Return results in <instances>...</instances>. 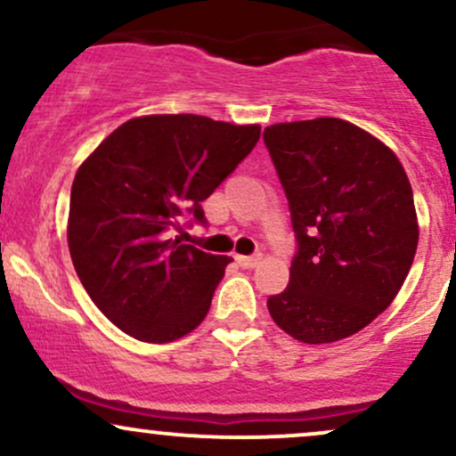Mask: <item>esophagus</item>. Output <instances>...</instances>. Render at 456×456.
I'll use <instances>...</instances> for the list:
<instances>
[{
	"instance_id": "34e87169",
	"label": "esophagus",
	"mask_w": 456,
	"mask_h": 456,
	"mask_svg": "<svg viewBox=\"0 0 456 456\" xmlns=\"http://www.w3.org/2000/svg\"><path fill=\"white\" fill-rule=\"evenodd\" d=\"M235 261H238L240 268H255V265L261 261V255H250V257H246V255H235Z\"/></svg>"
}]
</instances>
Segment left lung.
<instances>
[{"label":"left lung","instance_id":"8db88e82","mask_svg":"<svg viewBox=\"0 0 456 456\" xmlns=\"http://www.w3.org/2000/svg\"><path fill=\"white\" fill-rule=\"evenodd\" d=\"M264 141L300 246L287 289L268 297L270 315L300 343L352 337L410 274L418 216L405 169L388 145L338 118L274 124Z\"/></svg>","mask_w":456,"mask_h":456}]
</instances>
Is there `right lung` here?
Returning a JSON list of instances; mask_svg holds the SVG:
<instances>
[{"label": "right lung", "instance_id": "right-lung-1", "mask_svg": "<svg viewBox=\"0 0 456 456\" xmlns=\"http://www.w3.org/2000/svg\"><path fill=\"white\" fill-rule=\"evenodd\" d=\"M259 124L203 115H141L81 162L70 191L68 248L104 317L145 343L186 337L210 311L232 257L169 240L259 141Z\"/></svg>", "mask_w": 456, "mask_h": 456}]
</instances>
